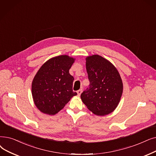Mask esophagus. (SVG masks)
I'll return each mask as SVG.
<instances>
[{
  "label": "esophagus",
  "instance_id": "1",
  "mask_svg": "<svg viewBox=\"0 0 156 156\" xmlns=\"http://www.w3.org/2000/svg\"><path fill=\"white\" fill-rule=\"evenodd\" d=\"M82 92V89H80L77 91V94H78V96H80Z\"/></svg>",
  "mask_w": 156,
  "mask_h": 156
}]
</instances>
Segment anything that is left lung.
<instances>
[{"label":"left lung","mask_w":156,"mask_h":156,"mask_svg":"<svg viewBox=\"0 0 156 156\" xmlns=\"http://www.w3.org/2000/svg\"><path fill=\"white\" fill-rule=\"evenodd\" d=\"M89 86L81 94L88 109L97 115L112 113L119 105L123 84L115 66L98 55L86 58Z\"/></svg>","instance_id":"1"}]
</instances>
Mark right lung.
I'll return each instance as SVG.
<instances>
[{"mask_svg":"<svg viewBox=\"0 0 156 156\" xmlns=\"http://www.w3.org/2000/svg\"><path fill=\"white\" fill-rule=\"evenodd\" d=\"M74 61L67 55L53 57L37 71L32 83L34 103L44 113L55 115L77 93L73 90L74 78L69 73Z\"/></svg>","mask_w":156,"mask_h":156,"instance_id":"obj_1","label":"right lung"}]
</instances>
